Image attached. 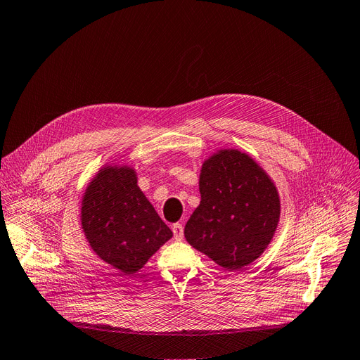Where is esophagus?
Segmentation results:
<instances>
[{
	"instance_id": "34e87169",
	"label": "esophagus",
	"mask_w": 360,
	"mask_h": 360,
	"mask_svg": "<svg viewBox=\"0 0 360 360\" xmlns=\"http://www.w3.org/2000/svg\"><path fill=\"white\" fill-rule=\"evenodd\" d=\"M171 230H173V233H174L176 240H181L183 233H184V227L181 222H176V224H173V227H171Z\"/></svg>"
}]
</instances>
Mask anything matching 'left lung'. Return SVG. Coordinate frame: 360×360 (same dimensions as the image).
<instances>
[{
    "instance_id": "1",
    "label": "left lung",
    "mask_w": 360,
    "mask_h": 360,
    "mask_svg": "<svg viewBox=\"0 0 360 360\" xmlns=\"http://www.w3.org/2000/svg\"><path fill=\"white\" fill-rule=\"evenodd\" d=\"M200 203L184 227L196 250L227 271H242L271 243L280 221V196L248 153L221 149L202 164Z\"/></svg>"
}]
</instances>
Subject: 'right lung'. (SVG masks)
Instances as JSON below:
<instances>
[{
    "instance_id": "right-lung-1",
    "label": "right lung",
    "mask_w": 360,
    "mask_h": 360,
    "mask_svg": "<svg viewBox=\"0 0 360 360\" xmlns=\"http://www.w3.org/2000/svg\"><path fill=\"white\" fill-rule=\"evenodd\" d=\"M80 222L92 250L124 274L139 271L173 237L129 165H105L83 193Z\"/></svg>"
}]
</instances>
